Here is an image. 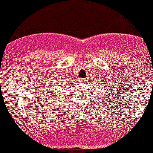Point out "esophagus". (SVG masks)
Masks as SVG:
<instances>
[{
    "mask_svg": "<svg viewBox=\"0 0 153 153\" xmlns=\"http://www.w3.org/2000/svg\"><path fill=\"white\" fill-rule=\"evenodd\" d=\"M85 79H84V78H82V79H80V82H82V83H85Z\"/></svg>",
    "mask_w": 153,
    "mask_h": 153,
    "instance_id": "esophagus-1",
    "label": "esophagus"
}]
</instances>
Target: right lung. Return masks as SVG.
<instances>
[{
	"label": "right lung",
	"mask_w": 153,
	"mask_h": 153,
	"mask_svg": "<svg viewBox=\"0 0 153 153\" xmlns=\"http://www.w3.org/2000/svg\"><path fill=\"white\" fill-rule=\"evenodd\" d=\"M55 98H56V97H55Z\"/></svg>",
	"instance_id": "1"
}]
</instances>
